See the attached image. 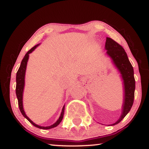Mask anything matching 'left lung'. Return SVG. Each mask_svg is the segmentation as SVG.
<instances>
[{
    "label": "left lung",
    "instance_id": "left-lung-1",
    "mask_svg": "<svg viewBox=\"0 0 149 149\" xmlns=\"http://www.w3.org/2000/svg\"><path fill=\"white\" fill-rule=\"evenodd\" d=\"M105 49L106 54L112 59L118 71L120 74L123 83V104L122 107V114L119 119L111 126L118 124L131 109L134 102L135 79L134 70L128 58L127 54L123 47L109 37H106Z\"/></svg>",
    "mask_w": 149,
    "mask_h": 149
}]
</instances>
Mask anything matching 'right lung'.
<instances>
[{
	"instance_id": "right-lung-1",
	"label": "right lung",
	"mask_w": 149,
	"mask_h": 149,
	"mask_svg": "<svg viewBox=\"0 0 149 149\" xmlns=\"http://www.w3.org/2000/svg\"><path fill=\"white\" fill-rule=\"evenodd\" d=\"M40 44H37L35 46L32 47L31 49L29 51V52L26 53L25 57H23V60L21 61V65L18 70L17 72V76H16V95L17 97L18 100V104H19V107L20 111H21V114L23 115V116L28 120L31 123L33 126H35V127H37L39 128H41V129H44V130H47V129H51V128H53L54 127H56L57 125H59V123H61L62 119L63 118V114H64V110H65V105L63 106V108H62L61 115L58 120L55 122V123L52 124V125L49 126H41L39 125H37L35 123H33V122L29 118L26 116L25 111H24L23 108V91H24V88H25V72H26V65H27V62L29 59V54L31 53L33 51H34L35 49H36L37 47H38Z\"/></svg>"
}]
</instances>
